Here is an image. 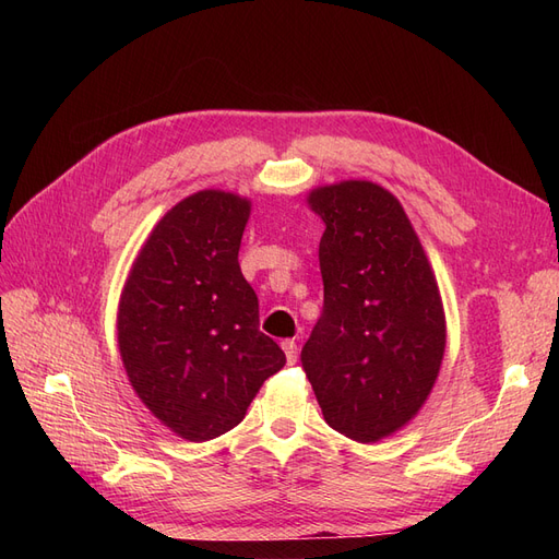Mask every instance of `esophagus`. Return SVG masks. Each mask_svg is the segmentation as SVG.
<instances>
[{
  "instance_id": "obj_1",
  "label": "esophagus",
  "mask_w": 559,
  "mask_h": 559,
  "mask_svg": "<svg viewBox=\"0 0 559 559\" xmlns=\"http://www.w3.org/2000/svg\"><path fill=\"white\" fill-rule=\"evenodd\" d=\"M282 349H284V354H286V361L296 364V359H298V347H296V343H294V341H284V343H282Z\"/></svg>"
}]
</instances>
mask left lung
Listing matches in <instances>:
<instances>
[{
	"label": "left lung",
	"mask_w": 559,
	"mask_h": 559,
	"mask_svg": "<svg viewBox=\"0 0 559 559\" xmlns=\"http://www.w3.org/2000/svg\"><path fill=\"white\" fill-rule=\"evenodd\" d=\"M324 310L300 352L329 427L376 443L419 413L445 354L433 267L394 193L366 179L317 186Z\"/></svg>",
	"instance_id": "8db88e82"
}]
</instances>
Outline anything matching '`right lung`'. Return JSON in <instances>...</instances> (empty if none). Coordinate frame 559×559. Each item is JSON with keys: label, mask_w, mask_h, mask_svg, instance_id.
<instances>
[{"label": "right lung", "mask_w": 559, "mask_h": 559, "mask_svg": "<svg viewBox=\"0 0 559 559\" xmlns=\"http://www.w3.org/2000/svg\"><path fill=\"white\" fill-rule=\"evenodd\" d=\"M251 200L205 189L148 233L118 300V352L134 394L160 425L202 443L238 427L286 364L259 331V298L238 251Z\"/></svg>", "instance_id": "obj_1"}]
</instances>
